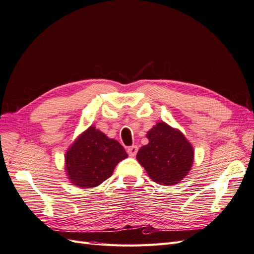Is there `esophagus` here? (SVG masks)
I'll list each match as a JSON object with an SVG mask.
<instances>
[{
    "instance_id": "34e87169",
    "label": "esophagus",
    "mask_w": 254,
    "mask_h": 254,
    "mask_svg": "<svg viewBox=\"0 0 254 254\" xmlns=\"http://www.w3.org/2000/svg\"><path fill=\"white\" fill-rule=\"evenodd\" d=\"M127 152L130 157H134L137 152V146H130V147L127 148Z\"/></svg>"
}]
</instances>
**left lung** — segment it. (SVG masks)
I'll return each instance as SVG.
<instances>
[{
  "label": "left lung",
  "instance_id": "1",
  "mask_svg": "<svg viewBox=\"0 0 254 254\" xmlns=\"http://www.w3.org/2000/svg\"><path fill=\"white\" fill-rule=\"evenodd\" d=\"M149 143L139 149L136 160L150 179L162 186L179 183L190 171L194 149L178 129L159 122L146 134Z\"/></svg>",
  "mask_w": 254,
  "mask_h": 254
}]
</instances>
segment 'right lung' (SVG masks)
I'll return each mask as SVG.
<instances>
[{
    "mask_svg": "<svg viewBox=\"0 0 254 254\" xmlns=\"http://www.w3.org/2000/svg\"><path fill=\"white\" fill-rule=\"evenodd\" d=\"M127 157L118 141L91 126L67 149L64 167L72 184L91 189L111 177L117 164Z\"/></svg>",
    "mask_w": 254,
    "mask_h": 254,
    "instance_id": "right-lung-1",
    "label": "right lung"
}]
</instances>
